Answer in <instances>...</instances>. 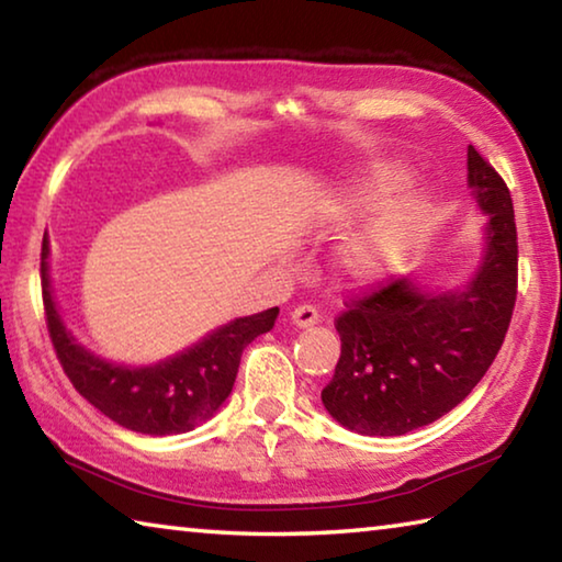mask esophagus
Wrapping results in <instances>:
<instances>
[{
	"instance_id": "obj_1",
	"label": "esophagus",
	"mask_w": 562,
	"mask_h": 562,
	"mask_svg": "<svg viewBox=\"0 0 562 562\" xmlns=\"http://www.w3.org/2000/svg\"><path fill=\"white\" fill-rule=\"evenodd\" d=\"M290 319H292L294 327L304 329V327L317 325V322H319V312H317V307H312V304H300L297 310H292Z\"/></svg>"
}]
</instances>
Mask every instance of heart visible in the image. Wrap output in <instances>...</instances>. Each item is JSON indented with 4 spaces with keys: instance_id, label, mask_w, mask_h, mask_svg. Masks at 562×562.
I'll return each mask as SVG.
<instances>
[{
    "instance_id": "obj_1",
    "label": "heart",
    "mask_w": 562,
    "mask_h": 562,
    "mask_svg": "<svg viewBox=\"0 0 562 562\" xmlns=\"http://www.w3.org/2000/svg\"><path fill=\"white\" fill-rule=\"evenodd\" d=\"M408 170L398 164L374 166L364 176L351 180L349 186L339 188L335 195L322 201L319 211L329 221H347L404 183ZM426 215H429V201L422 188H404L396 195L382 203L376 215L347 243L341 252L351 278L372 282L392 274L402 265L414 245L422 237L426 227Z\"/></svg>"
}]
</instances>
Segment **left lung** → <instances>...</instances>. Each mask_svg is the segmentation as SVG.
<instances>
[{"instance_id": "1", "label": "left lung", "mask_w": 562, "mask_h": 562, "mask_svg": "<svg viewBox=\"0 0 562 562\" xmlns=\"http://www.w3.org/2000/svg\"><path fill=\"white\" fill-rule=\"evenodd\" d=\"M469 188L488 215L481 260L453 290L389 282L337 319L341 355L322 404L361 436H402L459 406L496 359L516 304L518 243L503 178L469 146Z\"/></svg>"}]
</instances>
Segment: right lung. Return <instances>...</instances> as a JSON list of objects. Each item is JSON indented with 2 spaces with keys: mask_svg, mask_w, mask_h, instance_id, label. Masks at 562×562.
<instances>
[{
  "mask_svg": "<svg viewBox=\"0 0 562 562\" xmlns=\"http://www.w3.org/2000/svg\"><path fill=\"white\" fill-rule=\"evenodd\" d=\"M49 255L52 247L44 237L42 294L56 357L76 392L111 422L136 434H186L213 418L233 392L243 349L270 331L280 312L270 307L250 317H235L156 364H123L93 355L66 327L52 290Z\"/></svg>",
  "mask_w": 562,
  "mask_h": 562,
  "instance_id": "add662e5",
  "label": "right lung"
}]
</instances>
